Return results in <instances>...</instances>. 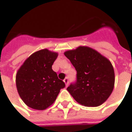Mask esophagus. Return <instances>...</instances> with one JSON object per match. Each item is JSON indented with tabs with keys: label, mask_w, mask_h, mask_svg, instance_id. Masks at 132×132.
Segmentation results:
<instances>
[{
	"label": "esophagus",
	"mask_w": 132,
	"mask_h": 132,
	"mask_svg": "<svg viewBox=\"0 0 132 132\" xmlns=\"http://www.w3.org/2000/svg\"><path fill=\"white\" fill-rule=\"evenodd\" d=\"M63 81H64V82H65V86H68V84H69V79H68V78H65V79L63 80Z\"/></svg>",
	"instance_id": "1"
}]
</instances>
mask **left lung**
Listing matches in <instances>:
<instances>
[{"instance_id": "1", "label": "left lung", "mask_w": 132, "mask_h": 132, "mask_svg": "<svg viewBox=\"0 0 132 132\" xmlns=\"http://www.w3.org/2000/svg\"><path fill=\"white\" fill-rule=\"evenodd\" d=\"M77 71V79L67 88L78 103L98 106L112 93L115 84L114 69L109 60L88 46H79L64 53Z\"/></svg>"}]
</instances>
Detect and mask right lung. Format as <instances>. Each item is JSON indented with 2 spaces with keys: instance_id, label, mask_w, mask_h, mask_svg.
I'll list each match as a JSON object with an SVG mask.
<instances>
[{
  "instance_id": "obj_1",
  "label": "right lung",
  "mask_w": 132,
  "mask_h": 132,
  "mask_svg": "<svg viewBox=\"0 0 132 132\" xmlns=\"http://www.w3.org/2000/svg\"><path fill=\"white\" fill-rule=\"evenodd\" d=\"M57 56V53L42 49L30 55L17 71V91L29 107L46 109L54 103L60 90L65 87L52 69Z\"/></svg>"
}]
</instances>
